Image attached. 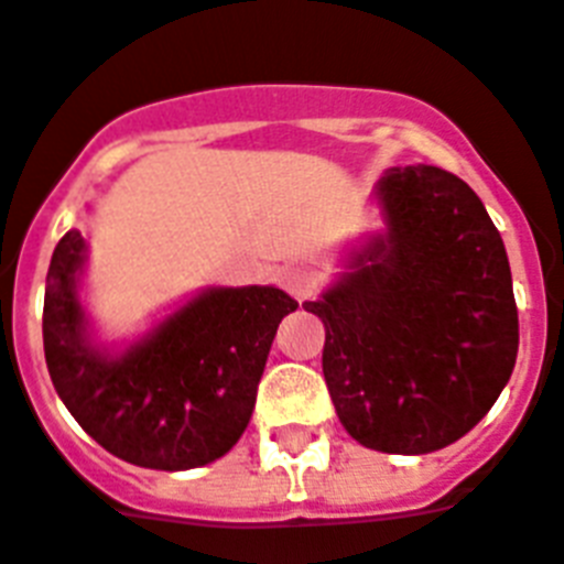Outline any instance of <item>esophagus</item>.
Instances as JSON below:
<instances>
[{
    "instance_id": "obj_1",
    "label": "esophagus",
    "mask_w": 564,
    "mask_h": 564,
    "mask_svg": "<svg viewBox=\"0 0 564 564\" xmlns=\"http://www.w3.org/2000/svg\"><path fill=\"white\" fill-rule=\"evenodd\" d=\"M281 286L297 301H306L312 292L318 290V274L310 267H290L281 272Z\"/></svg>"
}]
</instances>
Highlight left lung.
<instances>
[{
    "label": "left lung",
    "mask_w": 564,
    "mask_h": 564,
    "mask_svg": "<svg viewBox=\"0 0 564 564\" xmlns=\"http://www.w3.org/2000/svg\"><path fill=\"white\" fill-rule=\"evenodd\" d=\"M387 231L304 310L324 321V378L355 442L421 456L470 433L519 349L510 263L465 180L406 165L378 180Z\"/></svg>",
    "instance_id": "obj_1"
}]
</instances>
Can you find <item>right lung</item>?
<instances>
[{"instance_id": "add662e5", "label": "right lung", "mask_w": 564, "mask_h": 564, "mask_svg": "<svg viewBox=\"0 0 564 564\" xmlns=\"http://www.w3.org/2000/svg\"><path fill=\"white\" fill-rule=\"evenodd\" d=\"M85 240L56 243L45 283L42 340L51 381L79 427L122 462L192 470L238 444L252 419L278 324L297 301L274 286H215L122 355L88 340L77 281Z\"/></svg>"}]
</instances>
